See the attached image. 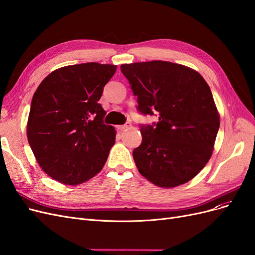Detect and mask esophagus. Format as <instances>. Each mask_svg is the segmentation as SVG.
<instances>
[{"label": "esophagus", "mask_w": 255, "mask_h": 255, "mask_svg": "<svg viewBox=\"0 0 255 255\" xmlns=\"http://www.w3.org/2000/svg\"><path fill=\"white\" fill-rule=\"evenodd\" d=\"M130 128H132V125H130V123H126V125H123V126H119L118 129H120V130H127V129H128Z\"/></svg>", "instance_id": "34e87169"}]
</instances>
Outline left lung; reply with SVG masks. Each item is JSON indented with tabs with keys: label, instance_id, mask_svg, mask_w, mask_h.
Returning <instances> with one entry per match:
<instances>
[{
	"label": "left lung",
	"instance_id": "1",
	"mask_svg": "<svg viewBox=\"0 0 255 255\" xmlns=\"http://www.w3.org/2000/svg\"><path fill=\"white\" fill-rule=\"evenodd\" d=\"M121 71L137 96L138 110L158 115L141 127V144L133 151L139 173L163 188L187 183L210 160L220 116L210 86L189 67L152 60L123 64Z\"/></svg>",
	"mask_w": 255,
	"mask_h": 255
}]
</instances>
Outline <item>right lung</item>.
<instances>
[{"instance_id": "add662e5", "label": "right lung", "mask_w": 255, "mask_h": 255, "mask_svg": "<svg viewBox=\"0 0 255 255\" xmlns=\"http://www.w3.org/2000/svg\"><path fill=\"white\" fill-rule=\"evenodd\" d=\"M115 65L86 63L52 71L36 89L26 135L37 163L66 185L88 181L102 170L116 140L103 123L99 100Z\"/></svg>"}]
</instances>
